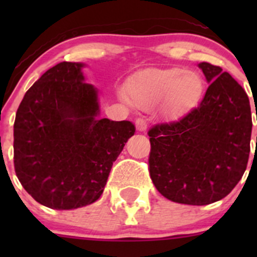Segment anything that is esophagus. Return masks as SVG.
Segmentation results:
<instances>
[{
    "mask_svg": "<svg viewBox=\"0 0 257 257\" xmlns=\"http://www.w3.org/2000/svg\"><path fill=\"white\" fill-rule=\"evenodd\" d=\"M136 126H137V131L138 132H145L147 131L148 125H147V121L143 118H138L136 120Z\"/></svg>",
    "mask_w": 257,
    "mask_h": 257,
    "instance_id": "1",
    "label": "esophagus"
}]
</instances>
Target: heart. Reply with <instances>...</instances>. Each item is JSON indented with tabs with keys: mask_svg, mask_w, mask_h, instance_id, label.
<instances>
[{
	"mask_svg": "<svg viewBox=\"0 0 257 257\" xmlns=\"http://www.w3.org/2000/svg\"><path fill=\"white\" fill-rule=\"evenodd\" d=\"M204 82L194 71L181 68L147 69L132 77L119 98L141 109L160 103V114L177 120L188 114L203 97Z\"/></svg>",
	"mask_w": 257,
	"mask_h": 257,
	"instance_id": "1",
	"label": "heart"
}]
</instances>
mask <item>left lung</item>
I'll list each match as a JSON object with an SVG mask.
<instances>
[{"mask_svg": "<svg viewBox=\"0 0 257 257\" xmlns=\"http://www.w3.org/2000/svg\"><path fill=\"white\" fill-rule=\"evenodd\" d=\"M208 90L179 121L158 124L150 137L149 173L169 200L208 205L221 200L245 173L250 154V100L227 72L201 62Z\"/></svg>", "mask_w": 257, "mask_h": 257, "instance_id": "obj_1", "label": "left lung"}]
</instances>
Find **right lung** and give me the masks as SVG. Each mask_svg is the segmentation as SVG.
<instances>
[{
    "instance_id": "1",
    "label": "right lung",
    "mask_w": 257,
    "mask_h": 257,
    "mask_svg": "<svg viewBox=\"0 0 257 257\" xmlns=\"http://www.w3.org/2000/svg\"><path fill=\"white\" fill-rule=\"evenodd\" d=\"M84 63L61 62L26 92L14 125L16 175L42 205L72 210L103 194L133 123L100 118L98 89Z\"/></svg>"
}]
</instances>
